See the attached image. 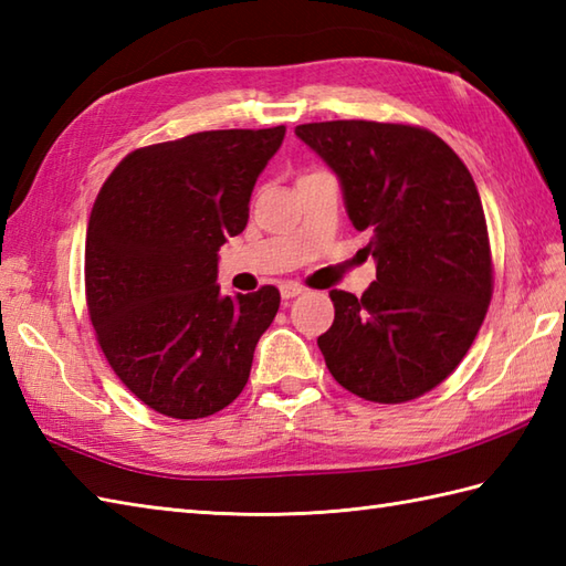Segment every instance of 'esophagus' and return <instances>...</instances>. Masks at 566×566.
<instances>
[{"mask_svg": "<svg viewBox=\"0 0 566 566\" xmlns=\"http://www.w3.org/2000/svg\"><path fill=\"white\" fill-rule=\"evenodd\" d=\"M302 292H304V286H298V284H294V282H282V284H280L282 298H294V296H298Z\"/></svg>", "mask_w": 566, "mask_h": 566, "instance_id": "esophagus-1", "label": "esophagus"}]
</instances>
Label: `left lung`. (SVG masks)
I'll use <instances>...</instances> for the list:
<instances>
[{
	"label": "left lung",
	"instance_id": "obj_1",
	"mask_svg": "<svg viewBox=\"0 0 566 566\" xmlns=\"http://www.w3.org/2000/svg\"><path fill=\"white\" fill-rule=\"evenodd\" d=\"M335 172L345 211L367 231L377 282L333 290L318 347L335 381L377 403L430 391L462 363L491 302L482 199L448 143L426 128L377 122L296 126Z\"/></svg>",
	"mask_w": 566,
	"mask_h": 566
}]
</instances>
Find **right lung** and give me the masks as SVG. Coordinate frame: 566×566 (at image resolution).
Returning a JSON list of instances; mask_svg holds the SVG:
<instances>
[{
	"label": "right lung",
	"instance_id": "add662e5",
	"mask_svg": "<svg viewBox=\"0 0 566 566\" xmlns=\"http://www.w3.org/2000/svg\"><path fill=\"white\" fill-rule=\"evenodd\" d=\"M284 126L203 130L126 155L94 201L84 284L116 377L153 411L203 418L243 391L280 292L221 294L219 250L243 233Z\"/></svg>",
	"mask_w": 566,
	"mask_h": 566
}]
</instances>
